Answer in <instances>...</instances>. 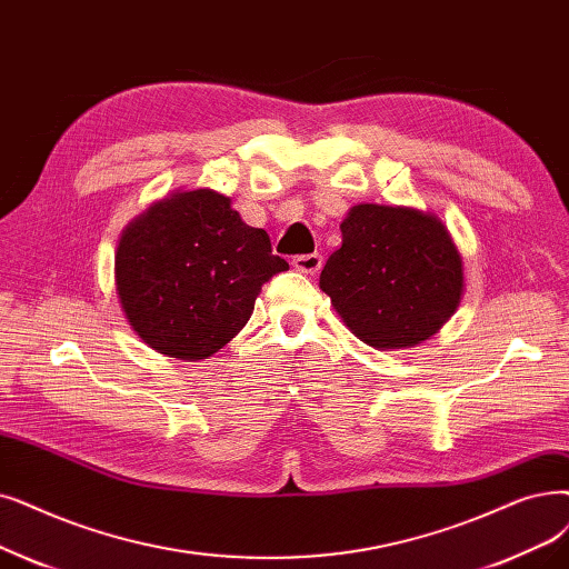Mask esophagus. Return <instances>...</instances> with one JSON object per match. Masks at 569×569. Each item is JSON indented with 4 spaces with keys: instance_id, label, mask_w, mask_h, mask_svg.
<instances>
[{
    "instance_id": "obj_1",
    "label": "esophagus",
    "mask_w": 569,
    "mask_h": 569,
    "mask_svg": "<svg viewBox=\"0 0 569 569\" xmlns=\"http://www.w3.org/2000/svg\"><path fill=\"white\" fill-rule=\"evenodd\" d=\"M292 267L302 271V274H318V269L323 267V258L318 253H307V256H295Z\"/></svg>"
}]
</instances>
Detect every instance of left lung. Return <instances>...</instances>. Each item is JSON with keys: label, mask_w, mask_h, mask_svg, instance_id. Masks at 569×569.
Masks as SVG:
<instances>
[{"label": "left lung", "mask_w": 569, "mask_h": 569, "mask_svg": "<svg viewBox=\"0 0 569 569\" xmlns=\"http://www.w3.org/2000/svg\"><path fill=\"white\" fill-rule=\"evenodd\" d=\"M462 258L432 213L358 204L341 223V246L320 271V290L360 341L409 349L456 313Z\"/></svg>", "instance_id": "left-lung-1"}]
</instances>
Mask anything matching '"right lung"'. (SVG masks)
<instances>
[{
    "label": "right lung",
    "instance_id": "1",
    "mask_svg": "<svg viewBox=\"0 0 569 569\" xmlns=\"http://www.w3.org/2000/svg\"><path fill=\"white\" fill-rule=\"evenodd\" d=\"M286 269L230 197L200 188L164 197L122 230L116 292L153 351L204 360L249 323L262 283Z\"/></svg>",
    "mask_w": 569,
    "mask_h": 569
}]
</instances>
